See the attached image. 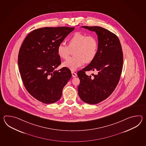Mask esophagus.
I'll use <instances>...</instances> for the list:
<instances>
[{"mask_svg":"<svg viewBox=\"0 0 146 146\" xmlns=\"http://www.w3.org/2000/svg\"><path fill=\"white\" fill-rule=\"evenodd\" d=\"M72 76L73 77H77V74L76 73V72H72Z\"/></svg>","mask_w":146,"mask_h":146,"instance_id":"esophagus-1","label":"esophagus"}]
</instances>
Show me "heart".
<instances>
[{"label":"heart","instance_id":"heart-1","mask_svg":"<svg viewBox=\"0 0 146 146\" xmlns=\"http://www.w3.org/2000/svg\"><path fill=\"white\" fill-rule=\"evenodd\" d=\"M68 46L65 44H59L57 47V53L60 58H68L70 50L74 52V57L70 58L62 63V66L74 71L85 63L92 62L96 58L99 48L98 40L93 35H87L76 32L68 40Z\"/></svg>","mask_w":146,"mask_h":146}]
</instances>
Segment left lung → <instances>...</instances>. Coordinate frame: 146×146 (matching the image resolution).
Masks as SVG:
<instances>
[{
	"label": "left lung",
	"instance_id": "1",
	"mask_svg": "<svg viewBox=\"0 0 146 146\" xmlns=\"http://www.w3.org/2000/svg\"><path fill=\"white\" fill-rule=\"evenodd\" d=\"M98 35L99 48L92 62L77 72L80 82L78 94L84 102L96 104L109 97L114 91L121 75L123 54L121 44L115 34L100 27L82 26ZM96 71V75L89 76L87 71Z\"/></svg>",
	"mask_w": 146,
	"mask_h": 146
}]
</instances>
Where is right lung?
I'll list each match as a JSON object with an SVG mask.
<instances>
[{
  "label": "right lung",
  "instance_id": "1",
  "mask_svg": "<svg viewBox=\"0 0 146 146\" xmlns=\"http://www.w3.org/2000/svg\"><path fill=\"white\" fill-rule=\"evenodd\" d=\"M74 28L45 27L35 29L25 37L19 50L18 66L25 88L35 99L45 104L58 101L72 78L61 64L57 47Z\"/></svg>",
  "mask_w": 146,
  "mask_h": 146
}]
</instances>
